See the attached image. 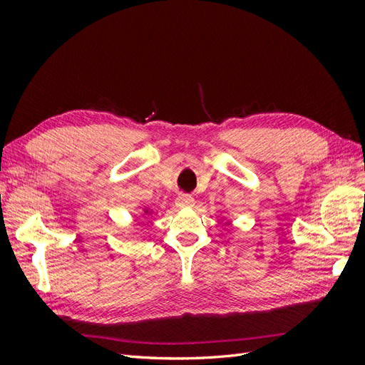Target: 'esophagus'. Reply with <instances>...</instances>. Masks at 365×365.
Segmentation results:
<instances>
[{"mask_svg": "<svg viewBox=\"0 0 365 365\" xmlns=\"http://www.w3.org/2000/svg\"><path fill=\"white\" fill-rule=\"evenodd\" d=\"M195 204V200L192 195L181 193L178 197H176V205L178 207H192Z\"/></svg>", "mask_w": 365, "mask_h": 365, "instance_id": "1", "label": "esophagus"}]
</instances>
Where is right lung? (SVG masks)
Listing matches in <instances>:
<instances>
[{
	"instance_id": "1",
	"label": "right lung",
	"mask_w": 365,
	"mask_h": 365,
	"mask_svg": "<svg viewBox=\"0 0 365 365\" xmlns=\"http://www.w3.org/2000/svg\"><path fill=\"white\" fill-rule=\"evenodd\" d=\"M146 213H148V212H146Z\"/></svg>"
}]
</instances>
